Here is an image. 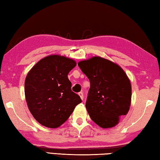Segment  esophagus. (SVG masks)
I'll list each match as a JSON object with an SVG mask.
<instances>
[{
    "label": "esophagus",
    "instance_id": "esophagus-1",
    "mask_svg": "<svg viewBox=\"0 0 160 160\" xmlns=\"http://www.w3.org/2000/svg\"><path fill=\"white\" fill-rule=\"evenodd\" d=\"M78 95L80 96V97L81 99L83 100V98H84V95H83V93H82V92H79V93H78Z\"/></svg>",
    "mask_w": 160,
    "mask_h": 160
}]
</instances>
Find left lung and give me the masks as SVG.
<instances>
[{
  "label": "left lung",
  "instance_id": "obj_1",
  "mask_svg": "<svg viewBox=\"0 0 160 160\" xmlns=\"http://www.w3.org/2000/svg\"><path fill=\"white\" fill-rule=\"evenodd\" d=\"M78 64L90 82L85 104L90 118L102 128L115 127L120 117L127 114L131 105L132 86L125 72L100 57Z\"/></svg>",
  "mask_w": 160,
  "mask_h": 160
}]
</instances>
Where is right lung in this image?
Wrapping results in <instances>:
<instances>
[{"label":"right lung","mask_w":160,"mask_h":160,"mask_svg":"<svg viewBox=\"0 0 160 160\" xmlns=\"http://www.w3.org/2000/svg\"><path fill=\"white\" fill-rule=\"evenodd\" d=\"M74 60L60 55H50L40 60L27 75L26 101L32 115L42 125L57 128L70 117L79 95L71 90L68 74L75 67Z\"/></svg>","instance_id":"right-lung-1"}]
</instances>
